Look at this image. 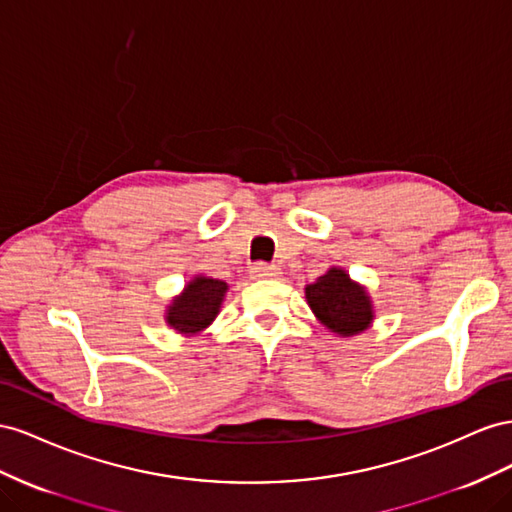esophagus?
<instances>
[{
  "mask_svg": "<svg viewBox=\"0 0 512 512\" xmlns=\"http://www.w3.org/2000/svg\"><path fill=\"white\" fill-rule=\"evenodd\" d=\"M279 274H281V270L272 264H266V261H259V264L251 266L253 279H276Z\"/></svg>",
  "mask_w": 512,
  "mask_h": 512,
  "instance_id": "1",
  "label": "esophagus"
}]
</instances>
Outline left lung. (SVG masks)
<instances>
[{"label":"left lung","instance_id":"left-lung-1","mask_svg":"<svg viewBox=\"0 0 512 512\" xmlns=\"http://www.w3.org/2000/svg\"><path fill=\"white\" fill-rule=\"evenodd\" d=\"M306 300L321 324L343 337L367 330L373 319L367 291L349 281L339 268L328 270L315 283L306 285Z\"/></svg>","mask_w":512,"mask_h":512}]
</instances>
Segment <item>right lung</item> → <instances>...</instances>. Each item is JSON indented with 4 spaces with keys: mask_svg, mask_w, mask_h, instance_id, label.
I'll list each match as a JSON object with an SVG mask.
<instances>
[{
    "mask_svg": "<svg viewBox=\"0 0 512 512\" xmlns=\"http://www.w3.org/2000/svg\"><path fill=\"white\" fill-rule=\"evenodd\" d=\"M225 291L227 283L208 279V276H197L195 281L186 285L184 294L175 298L169 306L167 324L182 334L203 330L218 315Z\"/></svg>",
    "mask_w": 512,
    "mask_h": 512,
    "instance_id": "1",
    "label": "right lung"
}]
</instances>
